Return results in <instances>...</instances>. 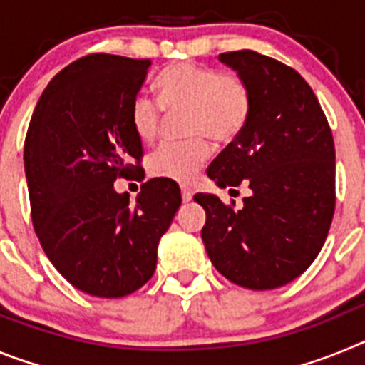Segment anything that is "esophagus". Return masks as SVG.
<instances>
[{
  "instance_id": "esophagus-1",
  "label": "esophagus",
  "mask_w": 365,
  "mask_h": 365,
  "mask_svg": "<svg viewBox=\"0 0 365 365\" xmlns=\"http://www.w3.org/2000/svg\"><path fill=\"white\" fill-rule=\"evenodd\" d=\"M180 193H182V201H185V202L192 201L193 192H192V190L188 188V186H182V188H180Z\"/></svg>"
}]
</instances>
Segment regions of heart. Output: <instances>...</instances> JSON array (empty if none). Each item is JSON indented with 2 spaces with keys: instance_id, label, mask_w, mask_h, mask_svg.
I'll return each mask as SVG.
<instances>
[{
  "instance_id": "obj_1",
  "label": "heart",
  "mask_w": 365,
  "mask_h": 365,
  "mask_svg": "<svg viewBox=\"0 0 365 365\" xmlns=\"http://www.w3.org/2000/svg\"><path fill=\"white\" fill-rule=\"evenodd\" d=\"M159 104L168 115L186 111L185 144H163L148 157V172L157 179L188 182L210 157L208 137L232 143L252 113V93L240 74L212 66L177 62L155 78ZM130 124L140 143H153L163 125V110L146 95L130 104Z\"/></svg>"
}]
</instances>
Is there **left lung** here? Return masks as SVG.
Masks as SVG:
<instances>
[{
	"mask_svg": "<svg viewBox=\"0 0 365 365\" xmlns=\"http://www.w3.org/2000/svg\"><path fill=\"white\" fill-rule=\"evenodd\" d=\"M252 93L245 130L208 166L219 188L245 181L243 208L197 193L201 235L215 269L235 285H287L320 254L334 214V143L320 102L292 67L254 51L219 54Z\"/></svg>",
	"mask_w": 365,
	"mask_h": 365,
	"instance_id": "obj_1",
	"label": "left lung"
}]
</instances>
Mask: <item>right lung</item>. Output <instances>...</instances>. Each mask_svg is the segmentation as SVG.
<instances>
[{"mask_svg": "<svg viewBox=\"0 0 365 365\" xmlns=\"http://www.w3.org/2000/svg\"><path fill=\"white\" fill-rule=\"evenodd\" d=\"M150 60L96 53L54 76L25 137L31 217L43 252L78 291L122 298L157 267V247L180 206L173 180L150 179L137 201L118 177L140 175L143 143L130 104Z\"/></svg>", "mask_w": 365, "mask_h": 365, "instance_id": "1", "label": "right lung"}]
</instances>
